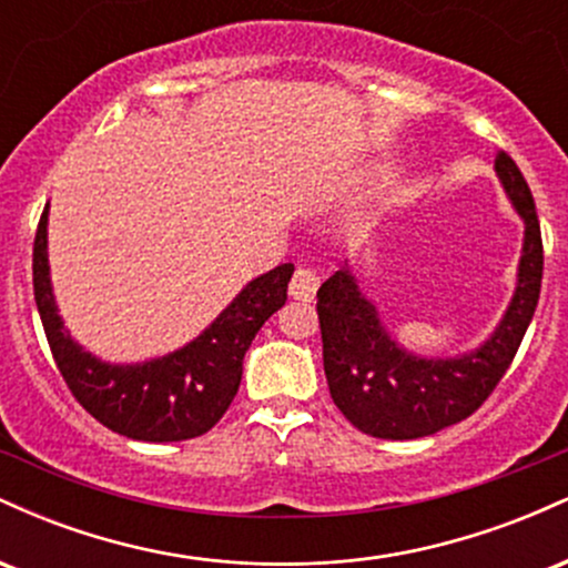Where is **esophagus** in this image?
<instances>
[{
  "mask_svg": "<svg viewBox=\"0 0 568 568\" xmlns=\"http://www.w3.org/2000/svg\"><path fill=\"white\" fill-rule=\"evenodd\" d=\"M317 285H321V277H317L312 270H306V266H298L291 277L288 293L293 298H298V302H312L317 293Z\"/></svg>",
  "mask_w": 568,
  "mask_h": 568,
  "instance_id": "1",
  "label": "esophagus"
}]
</instances>
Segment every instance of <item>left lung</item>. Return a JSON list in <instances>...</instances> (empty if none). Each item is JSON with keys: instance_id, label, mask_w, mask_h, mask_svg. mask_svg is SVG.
I'll return each instance as SVG.
<instances>
[{"instance_id": "1", "label": "left lung", "mask_w": 568, "mask_h": 568, "mask_svg": "<svg viewBox=\"0 0 568 568\" xmlns=\"http://www.w3.org/2000/svg\"><path fill=\"white\" fill-rule=\"evenodd\" d=\"M494 168L524 219L526 237L513 302L491 338L470 355L433 361L397 347L347 266L317 291L331 397L352 425L371 438L414 440L467 419L494 393L524 342L542 288V232L531 189L510 154L499 152Z\"/></svg>"}]
</instances>
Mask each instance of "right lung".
Wrapping results in <instances>:
<instances>
[{
	"label": "right lung",
	"instance_id": "1",
	"mask_svg": "<svg viewBox=\"0 0 568 568\" xmlns=\"http://www.w3.org/2000/svg\"><path fill=\"white\" fill-rule=\"evenodd\" d=\"M291 275L293 264H280L251 280L186 347L139 366H109L71 342L58 317L48 266V207L34 237V298L55 366L93 419L133 440H189L216 425L237 395L247 347L288 298Z\"/></svg>",
	"mask_w": 568,
	"mask_h": 568
}]
</instances>
